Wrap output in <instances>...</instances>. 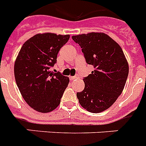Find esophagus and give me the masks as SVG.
<instances>
[{
  "mask_svg": "<svg viewBox=\"0 0 146 146\" xmlns=\"http://www.w3.org/2000/svg\"><path fill=\"white\" fill-rule=\"evenodd\" d=\"M78 78H79L78 76H70V79L71 80H77Z\"/></svg>",
  "mask_w": 146,
  "mask_h": 146,
  "instance_id": "esophagus-1",
  "label": "esophagus"
}]
</instances>
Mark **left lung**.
I'll use <instances>...</instances> for the list:
<instances>
[{
    "mask_svg": "<svg viewBox=\"0 0 146 146\" xmlns=\"http://www.w3.org/2000/svg\"><path fill=\"white\" fill-rule=\"evenodd\" d=\"M86 63L93 71L83 79L85 88L76 96L81 106L92 113L108 109L122 93L129 73V64L121 47L103 33L73 35Z\"/></svg>",
    "mask_w": 146,
    "mask_h": 146,
    "instance_id": "1",
    "label": "left lung"
}]
</instances>
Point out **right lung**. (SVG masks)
<instances>
[{"label":"right lung","mask_w":146,"mask_h":146,"mask_svg":"<svg viewBox=\"0 0 146 146\" xmlns=\"http://www.w3.org/2000/svg\"><path fill=\"white\" fill-rule=\"evenodd\" d=\"M70 35L38 33L22 46L14 64L16 82L29 106L42 113L57 108L68 86V77L50 70Z\"/></svg>","instance_id":"right-lung-1"}]
</instances>
